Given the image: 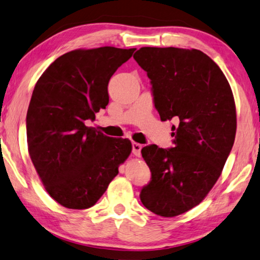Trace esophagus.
Wrapping results in <instances>:
<instances>
[{
    "label": "esophagus",
    "mask_w": 260,
    "mask_h": 260,
    "mask_svg": "<svg viewBox=\"0 0 260 260\" xmlns=\"http://www.w3.org/2000/svg\"><path fill=\"white\" fill-rule=\"evenodd\" d=\"M141 149H142V145H140V143H137V142L132 143V152H133L135 156L141 155Z\"/></svg>",
    "instance_id": "1"
}]
</instances>
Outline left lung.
Returning <instances> with one entry per match:
<instances>
[{
    "label": "left lung",
    "mask_w": 260,
    "mask_h": 260,
    "mask_svg": "<svg viewBox=\"0 0 260 260\" xmlns=\"http://www.w3.org/2000/svg\"><path fill=\"white\" fill-rule=\"evenodd\" d=\"M133 57L149 77L160 120L178 121L172 126L174 147L142 148L151 178L140 199L159 216L180 215L208 194L232 151V88L219 66L198 49L141 47Z\"/></svg>",
    "instance_id": "1"
}]
</instances>
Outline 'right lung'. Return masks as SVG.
I'll use <instances>...</instances> for the list:
<instances>
[{"mask_svg":"<svg viewBox=\"0 0 260 260\" xmlns=\"http://www.w3.org/2000/svg\"><path fill=\"white\" fill-rule=\"evenodd\" d=\"M134 51L68 52L37 82L26 114L28 154L47 193L63 207H92L131 154L128 139L106 137L85 121L109 104L110 78Z\"/></svg>","mask_w":260,"mask_h":260,"instance_id":"add662e5","label":"right lung"}]
</instances>
